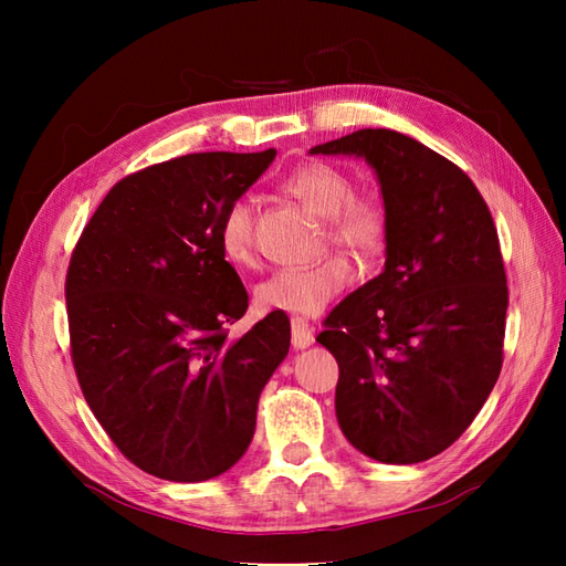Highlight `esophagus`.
<instances>
[{"label":"esophagus","mask_w":566,"mask_h":566,"mask_svg":"<svg viewBox=\"0 0 566 566\" xmlns=\"http://www.w3.org/2000/svg\"><path fill=\"white\" fill-rule=\"evenodd\" d=\"M290 328H293V347L295 349H306L314 342V331L310 328V323L300 316L290 318Z\"/></svg>","instance_id":"esophagus-1"}]
</instances>
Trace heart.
Masks as SVG:
<instances>
[{
	"mask_svg": "<svg viewBox=\"0 0 566 566\" xmlns=\"http://www.w3.org/2000/svg\"><path fill=\"white\" fill-rule=\"evenodd\" d=\"M283 188L321 219H328V243L352 252L358 260L378 256L389 238V212L375 196H356L354 179L328 163L297 167ZM219 248L235 266L254 262V205L250 198H233L219 219ZM354 279V269L342 254L321 262L290 266L271 273L254 290L264 312L312 316L325 310Z\"/></svg>",
	"mask_w": 566,
	"mask_h": 566,
	"instance_id": "1",
	"label": "heart"
}]
</instances>
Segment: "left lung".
<instances>
[{"instance_id":"left-lung-1","label":"left lung","mask_w":566,"mask_h":566,"mask_svg":"<svg viewBox=\"0 0 566 566\" xmlns=\"http://www.w3.org/2000/svg\"><path fill=\"white\" fill-rule=\"evenodd\" d=\"M312 153L366 158L389 212L385 271L316 337L339 366V430L389 465L434 458L472 424L503 366L507 279L489 205L458 165L394 129Z\"/></svg>"}]
</instances>
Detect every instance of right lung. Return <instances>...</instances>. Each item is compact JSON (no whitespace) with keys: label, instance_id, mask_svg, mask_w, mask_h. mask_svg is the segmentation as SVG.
I'll return each instance as SVG.
<instances>
[{"label":"right lung","instance_id":"right-lung-1","mask_svg":"<svg viewBox=\"0 0 566 566\" xmlns=\"http://www.w3.org/2000/svg\"><path fill=\"white\" fill-rule=\"evenodd\" d=\"M273 158L214 150L139 169L111 188L71 254L77 382L119 453L153 476L205 482L233 468L290 349L285 314L227 339L248 293L217 235Z\"/></svg>","mask_w":566,"mask_h":566}]
</instances>
